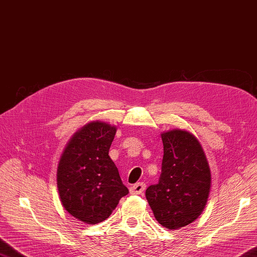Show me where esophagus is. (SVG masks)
Segmentation results:
<instances>
[{"instance_id": "34e87169", "label": "esophagus", "mask_w": 257, "mask_h": 257, "mask_svg": "<svg viewBox=\"0 0 257 257\" xmlns=\"http://www.w3.org/2000/svg\"><path fill=\"white\" fill-rule=\"evenodd\" d=\"M145 190V184L143 182H139L136 183V184H134L132 187L130 188V192L131 194H142V193L144 192Z\"/></svg>"}]
</instances>
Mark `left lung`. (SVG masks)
Instances as JSON below:
<instances>
[{"instance_id":"1","label":"left lung","mask_w":257,"mask_h":257,"mask_svg":"<svg viewBox=\"0 0 257 257\" xmlns=\"http://www.w3.org/2000/svg\"><path fill=\"white\" fill-rule=\"evenodd\" d=\"M164 146L159 184L145 192L154 217L162 226L179 229L194 222L205 208L212 176L202 145L185 130L161 134Z\"/></svg>"}]
</instances>
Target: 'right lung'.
Here are the masks:
<instances>
[{
	"label": "right lung",
	"instance_id": "obj_1",
	"mask_svg": "<svg viewBox=\"0 0 257 257\" xmlns=\"http://www.w3.org/2000/svg\"><path fill=\"white\" fill-rule=\"evenodd\" d=\"M116 126L85 124L67 142L57 165L56 184L63 207L86 224L108 218L128 193L108 155Z\"/></svg>",
	"mask_w": 257,
	"mask_h": 257
}]
</instances>
